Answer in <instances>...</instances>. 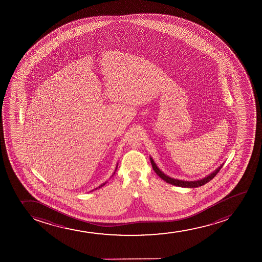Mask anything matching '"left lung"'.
<instances>
[{"label": "left lung", "instance_id": "obj_1", "mask_svg": "<svg viewBox=\"0 0 262 262\" xmlns=\"http://www.w3.org/2000/svg\"><path fill=\"white\" fill-rule=\"evenodd\" d=\"M150 161L151 164H152V167H153V169L155 170V172H156L163 180L165 181L166 183L173 184V185H176V186L184 187V188H195V187L202 186V185H204V184H207L208 182H210L211 179H213V178L216 177V174L220 172V169L222 168V166H220V167L216 168V170H215L213 173H211V174H209L208 177H206L205 178H203L201 180L190 181V182H189V181L178 180V179L169 178V177L166 176L164 173H163V172L160 170L158 167L156 165V163H154L152 158H150Z\"/></svg>", "mask_w": 262, "mask_h": 262}]
</instances>
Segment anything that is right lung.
I'll use <instances>...</instances> for the list:
<instances>
[{"mask_svg":"<svg viewBox=\"0 0 262 262\" xmlns=\"http://www.w3.org/2000/svg\"><path fill=\"white\" fill-rule=\"evenodd\" d=\"M115 170H116V169H115ZM115 173H114V174H115ZM105 184H101V185H100V186H99V188H100V187H102L103 185H105Z\"/></svg>","mask_w":262,"mask_h":262,"instance_id":"right-lung-1","label":"right lung"}]
</instances>
